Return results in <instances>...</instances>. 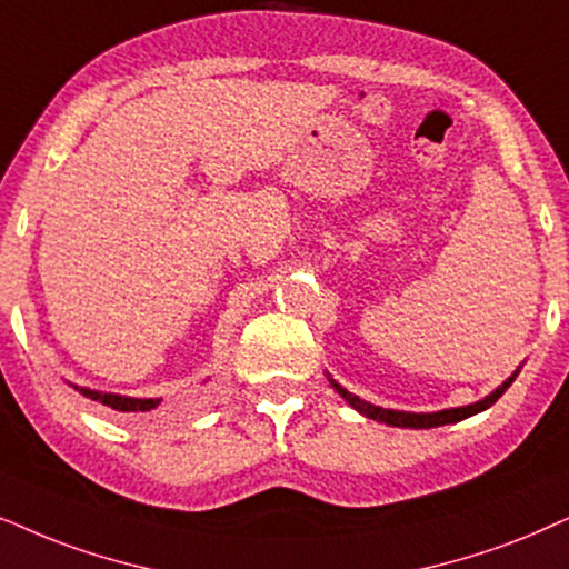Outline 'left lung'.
Segmentation results:
<instances>
[{"instance_id": "obj_1", "label": "left lung", "mask_w": 569, "mask_h": 569, "mask_svg": "<svg viewBox=\"0 0 569 569\" xmlns=\"http://www.w3.org/2000/svg\"><path fill=\"white\" fill-rule=\"evenodd\" d=\"M518 373H520V368L510 376V379L501 381L499 387L493 389L491 395H486L483 400L470 402V405H462V408H447V410H437V412H410V410L379 408V405H371V402L360 400L358 395L348 392V389L339 387V383H337L335 379H331L329 373H327V376H329V383H331V387L337 389V395L342 397V400L348 402L350 408H356V410L360 412V416H366V418H371V420H379V423H387V426H397V429H437V426L457 423V420H465V418L476 416V412L489 410L491 405L497 402L499 397L507 392V389H510V383H512L515 379H518Z\"/></svg>"}]
</instances>
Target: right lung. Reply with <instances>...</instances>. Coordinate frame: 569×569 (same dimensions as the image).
Returning <instances> with one entry per match:
<instances>
[{"label":"right lung","instance_id":"obj_1","mask_svg":"<svg viewBox=\"0 0 569 569\" xmlns=\"http://www.w3.org/2000/svg\"><path fill=\"white\" fill-rule=\"evenodd\" d=\"M72 387H76L83 397H88V400L107 405V408H112L117 412H149L161 402L159 397H124L114 392H99V389L91 387H78V383H72Z\"/></svg>","mask_w":569,"mask_h":569}]
</instances>
